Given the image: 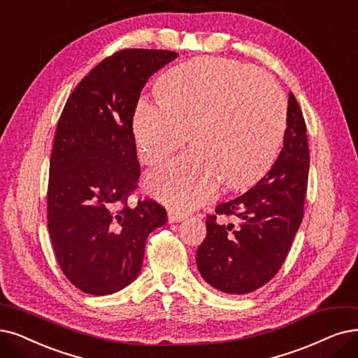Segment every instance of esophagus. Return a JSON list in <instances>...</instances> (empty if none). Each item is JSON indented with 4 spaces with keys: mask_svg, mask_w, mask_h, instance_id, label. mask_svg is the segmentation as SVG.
Wrapping results in <instances>:
<instances>
[{
    "mask_svg": "<svg viewBox=\"0 0 358 358\" xmlns=\"http://www.w3.org/2000/svg\"><path fill=\"white\" fill-rule=\"evenodd\" d=\"M167 219H169V223H178V222H182L185 219V214L178 211V210L170 208L167 211Z\"/></svg>",
    "mask_w": 358,
    "mask_h": 358,
    "instance_id": "esophagus-1",
    "label": "esophagus"
}]
</instances>
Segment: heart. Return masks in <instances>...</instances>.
<instances>
[{
    "label": "heart",
    "instance_id": "1",
    "mask_svg": "<svg viewBox=\"0 0 358 358\" xmlns=\"http://www.w3.org/2000/svg\"><path fill=\"white\" fill-rule=\"evenodd\" d=\"M160 101L141 98L132 117L139 160L164 162L188 135L192 148L148 175V189L188 211L259 180L280 148L287 101L259 69L222 59L179 64L157 83Z\"/></svg>",
    "mask_w": 358,
    "mask_h": 358
}]
</instances>
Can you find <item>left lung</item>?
Returning <instances> with one entry per match:
<instances>
[{"label":"left lung","mask_w":358,"mask_h":358,"mask_svg":"<svg viewBox=\"0 0 358 358\" xmlns=\"http://www.w3.org/2000/svg\"><path fill=\"white\" fill-rule=\"evenodd\" d=\"M310 154L307 127L289 92L283 148L267 175L245 194L207 216V236L196 251L203 279L224 294L262 288L282 267L304 216ZM231 217L232 222H224Z\"/></svg>","instance_id":"obj_1"}]
</instances>
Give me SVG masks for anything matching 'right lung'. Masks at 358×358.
Wrapping results in <instances>:
<instances>
[{
    "instance_id": "add662e5",
    "label": "right lung",
    "mask_w": 358,
    "mask_h": 358,
    "mask_svg": "<svg viewBox=\"0 0 358 358\" xmlns=\"http://www.w3.org/2000/svg\"><path fill=\"white\" fill-rule=\"evenodd\" d=\"M178 57L123 50L94 67L69 96L50 160L48 231L66 278L91 295L132 283L148 235L167 222L151 199L127 204L139 179L132 117L142 88Z\"/></svg>"
}]
</instances>
